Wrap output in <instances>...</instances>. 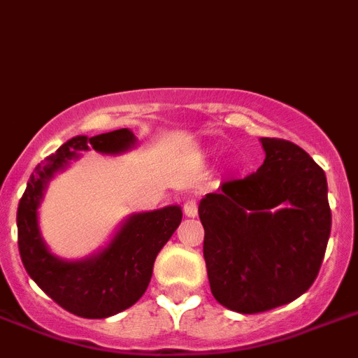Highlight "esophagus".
<instances>
[{
    "label": "esophagus",
    "mask_w": 358,
    "mask_h": 358,
    "mask_svg": "<svg viewBox=\"0 0 358 358\" xmlns=\"http://www.w3.org/2000/svg\"><path fill=\"white\" fill-rule=\"evenodd\" d=\"M183 214L187 217H196L198 216V203L196 200H185V203H183Z\"/></svg>",
    "instance_id": "obj_1"
}]
</instances>
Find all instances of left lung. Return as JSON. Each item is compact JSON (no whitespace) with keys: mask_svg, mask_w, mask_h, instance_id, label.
<instances>
[{"mask_svg":"<svg viewBox=\"0 0 358 358\" xmlns=\"http://www.w3.org/2000/svg\"><path fill=\"white\" fill-rule=\"evenodd\" d=\"M263 166L198 205L214 299L238 313L292 303L315 281L331 231L328 182L299 145L261 138Z\"/></svg>","mask_w":358,"mask_h":358,"instance_id":"left-lung-1","label":"left lung"}]
</instances>
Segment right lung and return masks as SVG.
<instances>
[{"label":"right lung","instance_id":"right-lung-1","mask_svg":"<svg viewBox=\"0 0 358 358\" xmlns=\"http://www.w3.org/2000/svg\"><path fill=\"white\" fill-rule=\"evenodd\" d=\"M136 145L131 129L73 136L34 169L17 207V245L30 278L66 312L106 319L129 308L144 295L162 247L182 222L178 205L127 216L110 243L85 259L68 261L50 252L39 229V214L50 180L66 169L80 151L122 155Z\"/></svg>","mask_w":358,"mask_h":358}]
</instances>
